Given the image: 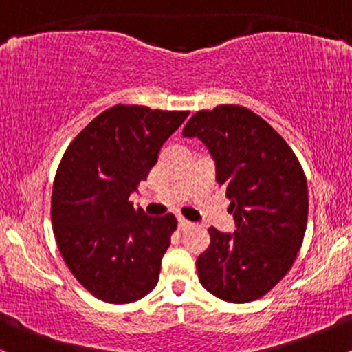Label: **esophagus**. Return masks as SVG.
Returning a JSON list of instances; mask_svg holds the SVG:
<instances>
[{"label":"esophagus","instance_id":"esophagus-1","mask_svg":"<svg viewBox=\"0 0 352 352\" xmlns=\"http://www.w3.org/2000/svg\"><path fill=\"white\" fill-rule=\"evenodd\" d=\"M190 227H192V223H190L188 220H185V218H179V230L184 232V230H187Z\"/></svg>","mask_w":352,"mask_h":352}]
</instances>
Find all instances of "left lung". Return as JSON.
I'll return each mask as SVG.
<instances>
[{"instance_id": "left-lung-1", "label": "left lung", "mask_w": 352, "mask_h": 352, "mask_svg": "<svg viewBox=\"0 0 352 352\" xmlns=\"http://www.w3.org/2000/svg\"><path fill=\"white\" fill-rule=\"evenodd\" d=\"M215 160L227 188L235 233L210 227V246L197 258L204 288L228 302L265 296L289 272L308 221V185L285 139L241 106L199 111L184 127Z\"/></svg>"}]
</instances>
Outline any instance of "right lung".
<instances>
[{
    "label": "right lung",
    "instance_id": "add662e5",
    "mask_svg": "<svg viewBox=\"0 0 352 352\" xmlns=\"http://www.w3.org/2000/svg\"><path fill=\"white\" fill-rule=\"evenodd\" d=\"M187 116L117 104L89 122L60 159L51 199L56 243L76 280L99 300L137 301L159 281L177 218L147 217L129 197Z\"/></svg>",
    "mask_w": 352,
    "mask_h": 352
}]
</instances>
